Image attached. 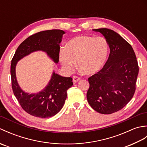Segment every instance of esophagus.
<instances>
[{
  "instance_id": "1",
  "label": "esophagus",
  "mask_w": 147,
  "mask_h": 147,
  "mask_svg": "<svg viewBox=\"0 0 147 147\" xmlns=\"http://www.w3.org/2000/svg\"><path fill=\"white\" fill-rule=\"evenodd\" d=\"M80 80V78L77 76H74L73 77V82L74 83H76V82H78V81Z\"/></svg>"
}]
</instances>
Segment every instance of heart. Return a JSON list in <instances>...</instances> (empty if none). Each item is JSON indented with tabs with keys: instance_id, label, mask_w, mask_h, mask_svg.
I'll use <instances>...</instances> for the list:
<instances>
[{
	"instance_id": "b5f03b06",
	"label": "heart",
	"mask_w": 147,
	"mask_h": 147,
	"mask_svg": "<svg viewBox=\"0 0 147 147\" xmlns=\"http://www.w3.org/2000/svg\"><path fill=\"white\" fill-rule=\"evenodd\" d=\"M108 54L109 45L104 38L82 35L71 39L61 50L59 60L67 71L75 66L77 61L84 73L93 74L104 66Z\"/></svg>"
}]
</instances>
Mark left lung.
Here are the masks:
<instances>
[{
	"instance_id": "1",
	"label": "left lung",
	"mask_w": 147,
	"mask_h": 147,
	"mask_svg": "<svg viewBox=\"0 0 147 147\" xmlns=\"http://www.w3.org/2000/svg\"><path fill=\"white\" fill-rule=\"evenodd\" d=\"M93 31L104 36L110 54L102 69L88 78L87 100L95 111L110 114L120 111L133 98L139 71L138 61L131 45L114 31Z\"/></svg>"
}]
</instances>
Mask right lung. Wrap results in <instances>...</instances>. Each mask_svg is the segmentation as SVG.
Masks as SVG:
<instances>
[{"instance_id":"obj_1","label":"right lung","mask_w":147,"mask_h":147,"mask_svg":"<svg viewBox=\"0 0 147 147\" xmlns=\"http://www.w3.org/2000/svg\"><path fill=\"white\" fill-rule=\"evenodd\" d=\"M65 32L61 30L40 32L31 35L18 47L11 65L12 88L21 107L33 116L47 118L54 116L61 110L67 98V90L73 85V78L62 77L54 72L48 85L36 94L24 92L18 84L16 65L19 60L34 51H43L55 63L59 59L60 45Z\"/></svg>"}]
</instances>
